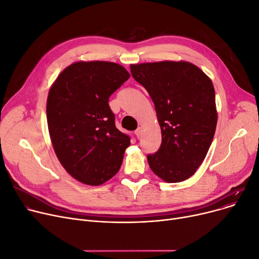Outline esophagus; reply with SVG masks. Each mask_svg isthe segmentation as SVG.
<instances>
[{
    "label": "esophagus",
    "instance_id": "esophagus-1",
    "mask_svg": "<svg viewBox=\"0 0 259 259\" xmlns=\"http://www.w3.org/2000/svg\"><path fill=\"white\" fill-rule=\"evenodd\" d=\"M142 133H143V129L141 127L135 130V135H137L138 139H140L142 137Z\"/></svg>",
    "mask_w": 259,
    "mask_h": 259
}]
</instances>
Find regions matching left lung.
<instances>
[{
    "instance_id": "1",
    "label": "left lung",
    "mask_w": 259,
    "mask_h": 259,
    "mask_svg": "<svg viewBox=\"0 0 259 259\" xmlns=\"http://www.w3.org/2000/svg\"><path fill=\"white\" fill-rule=\"evenodd\" d=\"M131 74L150 95L161 131L158 151L148 164L166 183H180L205 159L217 124L212 80L186 61L130 65Z\"/></svg>"
}]
</instances>
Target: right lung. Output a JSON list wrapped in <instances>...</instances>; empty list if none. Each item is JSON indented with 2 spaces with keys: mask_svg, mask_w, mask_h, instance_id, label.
Returning a JSON list of instances; mask_svg holds the SVG:
<instances>
[{
  "mask_svg": "<svg viewBox=\"0 0 259 259\" xmlns=\"http://www.w3.org/2000/svg\"><path fill=\"white\" fill-rule=\"evenodd\" d=\"M129 77L116 63L79 61L65 68L50 87L46 110L54 152L65 170L85 185L112 179L130 146L108 104Z\"/></svg>",
  "mask_w": 259,
  "mask_h": 259,
  "instance_id": "1",
  "label": "right lung"
}]
</instances>
